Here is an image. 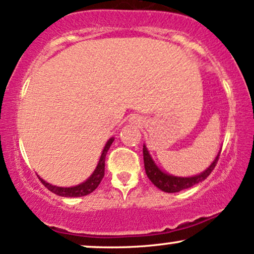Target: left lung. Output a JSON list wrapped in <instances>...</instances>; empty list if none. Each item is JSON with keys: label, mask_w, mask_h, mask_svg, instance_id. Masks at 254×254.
<instances>
[{"label": "left lung", "mask_w": 254, "mask_h": 254, "mask_svg": "<svg viewBox=\"0 0 254 254\" xmlns=\"http://www.w3.org/2000/svg\"><path fill=\"white\" fill-rule=\"evenodd\" d=\"M220 152L216 155L215 160L213 161V163L207 168L204 172H202L198 175L195 176H190V177H177V176H173L169 175V174L162 172L156 166L152 157L149 154L148 149H146L145 145H143V160H144V168H145V173L146 176L149 177V180L156 186L157 188H160L161 190L166 191V193H177V191L183 190V189H187L193 187V186L196 185V183L202 182L204 179L209 176V174L213 172L216 163H218Z\"/></svg>", "instance_id": "1"}]
</instances>
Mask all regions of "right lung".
<instances>
[{"mask_svg": "<svg viewBox=\"0 0 254 254\" xmlns=\"http://www.w3.org/2000/svg\"><path fill=\"white\" fill-rule=\"evenodd\" d=\"M114 137L110 138L106 143L105 146H104L102 155H100L99 162H98L97 168L94 169V172L92 175H91L85 182L80 183V185L74 186V187H68V188H64V187H58V186H53L50 185L48 182H46L45 180H42L41 177H39L40 181L42 182V185L45 186L48 190H51L52 193L59 195V196H64V197H79V196H85V195L91 194L92 191L96 189L98 186H99L100 181L103 180L104 177V172H105V157L106 154H108V150L111 146L112 142H114Z\"/></svg>", "mask_w": 254, "mask_h": 254, "instance_id": "obj_1", "label": "right lung"}]
</instances>
